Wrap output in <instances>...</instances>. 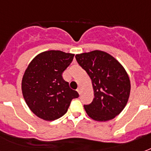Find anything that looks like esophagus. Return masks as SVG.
Segmentation results:
<instances>
[{
  "label": "esophagus",
  "mask_w": 151,
  "mask_h": 151,
  "mask_svg": "<svg viewBox=\"0 0 151 151\" xmlns=\"http://www.w3.org/2000/svg\"><path fill=\"white\" fill-rule=\"evenodd\" d=\"M77 92H78V94H79V95L81 93V88H78V89H77Z\"/></svg>",
  "instance_id": "34e87169"
}]
</instances>
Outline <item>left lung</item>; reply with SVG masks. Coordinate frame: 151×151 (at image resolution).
Returning <instances> with one entry per match:
<instances>
[{
	"label": "left lung",
	"mask_w": 151,
	"mask_h": 151,
	"mask_svg": "<svg viewBox=\"0 0 151 151\" xmlns=\"http://www.w3.org/2000/svg\"><path fill=\"white\" fill-rule=\"evenodd\" d=\"M78 64L88 74L94 99L84 105L87 114L98 122L114 118L126 106L130 95V80L122 64L103 51L76 55Z\"/></svg>",
	"instance_id": "obj_1"
}]
</instances>
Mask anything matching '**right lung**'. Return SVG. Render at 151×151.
Returning a JSON list of instances; mask_svg holds the SVG:
<instances>
[{
	"label": "right lung",
	"instance_id": "add662e5",
	"mask_svg": "<svg viewBox=\"0 0 151 151\" xmlns=\"http://www.w3.org/2000/svg\"><path fill=\"white\" fill-rule=\"evenodd\" d=\"M74 55L62 51H47L37 55L25 71L22 92L27 106L34 114L45 121L63 116L71 100L79 96L63 78Z\"/></svg>",
	"mask_w": 151,
	"mask_h": 151
}]
</instances>
